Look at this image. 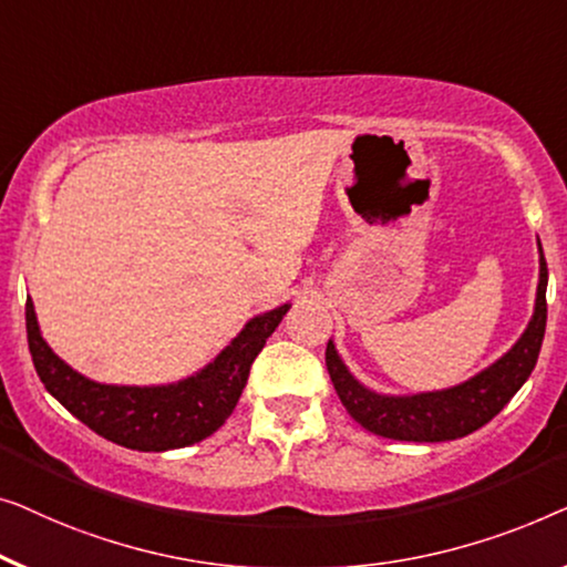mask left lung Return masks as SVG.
I'll return each mask as SVG.
<instances>
[{
  "instance_id": "8db88e82",
  "label": "left lung",
  "mask_w": 567,
  "mask_h": 567,
  "mask_svg": "<svg viewBox=\"0 0 567 567\" xmlns=\"http://www.w3.org/2000/svg\"><path fill=\"white\" fill-rule=\"evenodd\" d=\"M542 254V246H539ZM547 261L539 257V287L537 308H534L529 329L516 341L506 357H501L488 370L475 374L473 380L440 393H421L411 398H385L362 388L344 364L337 349L329 341L326 347V367L331 382L357 424L367 432L401 442H446L460 440L488 424L496 413L516 395L534 364H537L542 339L547 326Z\"/></svg>"
}]
</instances>
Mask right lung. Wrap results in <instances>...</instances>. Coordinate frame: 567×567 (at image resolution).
Returning <instances> with one entry per match:
<instances>
[{"instance_id":"add662e5","label":"right lung","mask_w":567,"mask_h":567,"mask_svg":"<svg viewBox=\"0 0 567 567\" xmlns=\"http://www.w3.org/2000/svg\"><path fill=\"white\" fill-rule=\"evenodd\" d=\"M290 306L251 318L226 352L200 374L164 388L100 385L63 364L38 331L33 302H25L28 347L38 378L63 409L105 440L141 452L189 446L210 436L234 413L249 370Z\"/></svg>"}]
</instances>
